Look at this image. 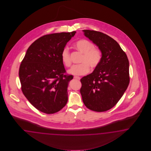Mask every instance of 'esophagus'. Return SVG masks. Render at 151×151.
<instances>
[{"label":"esophagus","mask_w":151,"mask_h":151,"mask_svg":"<svg viewBox=\"0 0 151 151\" xmlns=\"http://www.w3.org/2000/svg\"><path fill=\"white\" fill-rule=\"evenodd\" d=\"M73 78H75V79L78 80H80V77H78V76H73Z\"/></svg>","instance_id":"esophagus-1"}]
</instances>
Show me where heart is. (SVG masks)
<instances>
[{"label": "heart", "mask_w": 151, "mask_h": 151, "mask_svg": "<svg viewBox=\"0 0 151 151\" xmlns=\"http://www.w3.org/2000/svg\"><path fill=\"white\" fill-rule=\"evenodd\" d=\"M74 47L83 54L80 60L81 64L73 65L69 69V73L76 76L83 75L89 72L90 66L92 69H95L100 64L102 59V51L99 48L95 47L91 41L82 39L75 43ZM61 59L65 66H70L71 61L68 47H65L63 49Z\"/></svg>", "instance_id": "1"}]
</instances>
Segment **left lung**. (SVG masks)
<instances>
[{"label": "left lung", "instance_id": "obj_1", "mask_svg": "<svg viewBox=\"0 0 151 151\" xmlns=\"http://www.w3.org/2000/svg\"><path fill=\"white\" fill-rule=\"evenodd\" d=\"M83 32L102 51V59L91 73L81 78L80 93L88 109L104 112L114 107L127 88L129 61L125 52L111 37L94 30Z\"/></svg>", "mask_w": 151, "mask_h": 151}]
</instances>
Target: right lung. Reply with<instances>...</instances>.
I'll use <instances>...</instances> for the list:
<instances>
[{
	"label": "right lung",
	"mask_w": 151,
	"mask_h": 151,
	"mask_svg": "<svg viewBox=\"0 0 151 151\" xmlns=\"http://www.w3.org/2000/svg\"><path fill=\"white\" fill-rule=\"evenodd\" d=\"M75 33L40 37L29 47L20 64L19 76L23 94L42 112L54 114L67 104L68 86L73 76L66 74L61 53Z\"/></svg>",
	"instance_id": "obj_1"
}]
</instances>
